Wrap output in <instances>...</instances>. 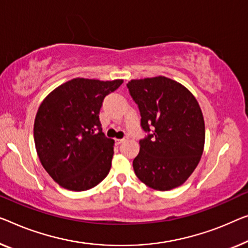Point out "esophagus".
<instances>
[{
	"label": "esophagus",
	"instance_id": "34e87169",
	"mask_svg": "<svg viewBox=\"0 0 248 248\" xmlns=\"http://www.w3.org/2000/svg\"><path fill=\"white\" fill-rule=\"evenodd\" d=\"M127 140H128L127 137H124V138H121V139H116V145H120V143L127 141Z\"/></svg>",
	"mask_w": 248,
	"mask_h": 248
}]
</instances>
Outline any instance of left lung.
<instances>
[{
	"instance_id": "1",
	"label": "left lung",
	"mask_w": 248,
	"mask_h": 248,
	"mask_svg": "<svg viewBox=\"0 0 248 248\" xmlns=\"http://www.w3.org/2000/svg\"><path fill=\"white\" fill-rule=\"evenodd\" d=\"M127 87L139 107L142 129L153 130L139 141L135 173L159 191L182 186L204 151L205 121L198 101L182 83L164 76L132 79Z\"/></svg>"
}]
</instances>
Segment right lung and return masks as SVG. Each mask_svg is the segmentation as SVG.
Wrapping results in <instances>:
<instances>
[{
    "mask_svg": "<svg viewBox=\"0 0 248 248\" xmlns=\"http://www.w3.org/2000/svg\"><path fill=\"white\" fill-rule=\"evenodd\" d=\"M124 82L76 78L44 98L34 120V142L43 168L72 191L97 186L111 168L114 140L103 135V99Z\"/></svg>",
    "mask_w": 248,
    "mask_h": 248,
    "instance_id": "add662e5",
    "label": "right lung"
}]
</instances>
